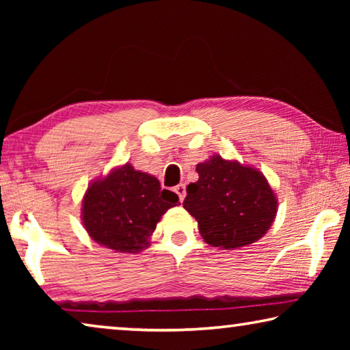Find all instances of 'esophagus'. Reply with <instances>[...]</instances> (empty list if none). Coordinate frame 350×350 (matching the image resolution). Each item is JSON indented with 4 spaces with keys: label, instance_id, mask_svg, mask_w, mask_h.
<instances>
[{
    "label": "esophagus",
    "instance_id": "1",
    "mask_svg": "<svg viewBox=\"0 0 350 350\" xmlns=\"http://www.w3.org/2000/svg\"><path fill=\"white\" fill-rule=\"evenodd\" d=\"M174 191H176V194L177 196H179V199H180V202L183 199H185V194H187V189H185V183H179V185L177 187H174Z\"/></svg>",
    "mask_w": 350,
    "mask_h": 350
}]
</instances>
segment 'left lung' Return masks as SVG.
Segmentation results:
<instances>
[{
  "instance_id": "1",
  "label": "left lung",
  "mask_w": 350,
  "mask_h": 350,
  "mask_svg": "<svg viewBox=\"0 0 350 350\" xmlns=\"http://www.w3.org/2000/svg\"><path fill=\"white\" fill-rule=\"evenodd\" d=\"M196 171L199 179L187 187L183 208L198 221L206 244L233 250L267 233L278 199L259 170L215 154Z\"/></svg>"
}]
</instances>
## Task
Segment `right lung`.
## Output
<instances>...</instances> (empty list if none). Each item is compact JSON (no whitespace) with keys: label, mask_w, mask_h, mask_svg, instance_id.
I'll list each match as a JSON object with an SVG mask.
<instances>
[{"label":"right lung","mask_w":350,"mask_h":350,"mask_svg":"<svg viewBox=\"0 0 350 350\" xmlns=\"http://www.w3.org/2000/svg\"><path fill=\"white\" fill-rule=\"evenodd\" d=\"M177 204V194L162 189L156 177L125 163L88 187L81 221L97 244L118 253H139L150 245L157 222Z\"/></svg>","instance_id":"obj_1"}]
</instances>
